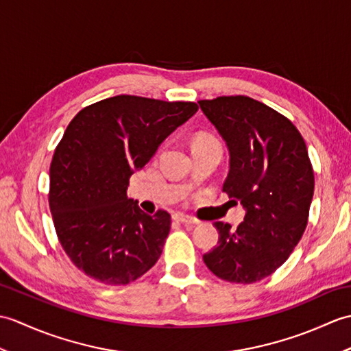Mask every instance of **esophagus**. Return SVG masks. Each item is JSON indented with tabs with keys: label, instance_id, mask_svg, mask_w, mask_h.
<instances>
[{
	"label": "esophagus",
	"instance_id": "esophagus-1",
	"mask_svg": "<svg viewBox=\"0 0 351 351\" xmlns=\"http://www.w3.org/2000/svg\"><path fill=\"white\" fill-rule=\"evenodd\" d=\"M175 219H176L178 221L184 223V225H190V226H191V225H196V223H197L196 219L190 217V215H184V214H176Z\"/></svg>",
	"mask_w": 351,
	"mask_h": 351
}]
</instances>
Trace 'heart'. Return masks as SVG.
Segmentation results:
<instances>
[{"label": "heart", "instance_id": "b5f03b06", "mask_svg": "<svg viewBox=\"0 0 351 351\" xmlns=\"http://www.w3.org/2000/svg\"><path fill=\"white\" fill-rule=\"evenodd\" d=\"M200 143H219L213 136H199L195 141V145H200Z\"/></svg>", "mask_w": 351, "mask_h": 351}]
</instances>
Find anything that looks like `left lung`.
Returning a JSON list of instances; mask_svg holds the SVG:
<instances>
[{"instance_id":"1","label":"left lung","mask_w":351,"mask_h":351,"mask_svg":"<svg viewBox=\"0 0 351 351\" xmlns=\"http://www.w3.org/2000/svg\"><path fill=\"white\" fill-rule=\"evenodd\" d=\"M199 106L229 149L223 191L245 210L237 229L214 223L219 241L204 263L223 280L258 282L285 263L306 229L314 196L306 143L289 119L249 96Z\"/></svg>"}]
</instances>
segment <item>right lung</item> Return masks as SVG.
<instances>
[{
    "label": "right lung",
    "mask_w": 351,
    "mask_h": 351,
    "mask_svg": "<svg viewBox=\"0 0 351 351\" xmlns=\"http://www.w3.org/2000/svg\"><path fill=\"white\" fill-rule=\"evenodd\" d=\"M195 102L119 95L83 108L49 167V210L66 255L88 278L126 285L161 256L170 214L126 196L130 178L197 111Z\"/></svg>",
    "instance_id": "right-lung-1"
}]
</instances>
